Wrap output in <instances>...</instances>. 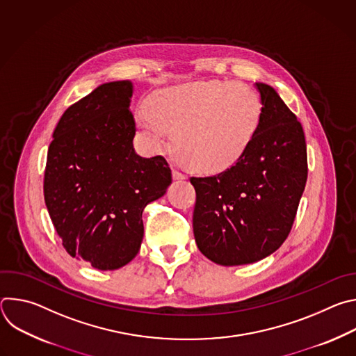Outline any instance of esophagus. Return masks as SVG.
<instances>
[{
    "label": "esophagus",
    "mask_w": 356,
    "mask_h": 356,
    "mask_svg": "<svg viewBox=\"0 0 356 356\" xmlns=\"http://www.w3.org/2000/svg\"><path fill=\"white\" fill-rule=\"evenodd\" d=\"M173 179L175 180H183V179H186V175L181 173L180 170H177V169H173Z\"/></svg>",
    "instance_id": "esophagus-1"
}]
</instances>
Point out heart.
I'll return each instance as SVG.
<instances>
[{
  "label": "heart",
  "mask_w": 356,
  "mask_h": 356,
  "mask_svg": "<svg viewBox=\"0 0 356 356\" xmlns=\"http://www.w3.org/2000/svg\"><path fill=\"white\" fill-rule=\"evenodd\" d=\"M138 114L143 136L154 149L165 146L169 129L175 147L194 170L218 173L231 168L259 127L262 104L252 88L235 81H200L152 95Z\"/></svg>",
  "instance_id": "obj_1"
}]
</instances>
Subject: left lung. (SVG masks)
<instances>
[{
	"mask_svg": "<svg viewBox=\"0 0 356 356\" xmlns=\"http://www.w3.org/2000/svg\"><path fill=\"white\" fill-rule=\"evenodd\" d=\"M262 114L243 155L227 170L190 177L193 231L202 255L222 266L258 262L282 246L307 181L302 127L273 87L257 83Z\"/></svg>",
	"mask_w": 356,
	"mask_h": 356,
	"instance_id": "left-lung-1",
	"label": "left lung"
}]
</instances>
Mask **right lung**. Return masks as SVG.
<instances>
[{
  "label": "right lung",
  "instance_id": "add662e5",
  "mask_svg": "<svg viewBox=\"0 0 356 356\" xmlns=\"http://www.w3.org/2000/svg\"><path fill=\"white\" fill-rule=\"evenodd\" d=\"M131 97L129 80L98 86L65 111L47 150L50 220L69 255L99 270L136 257L143 209L172 183L163 156L142 158L134 149Z\"/></svg>",
  "mask_w": 356,
  "mask_h": 356
}]
</instances>
